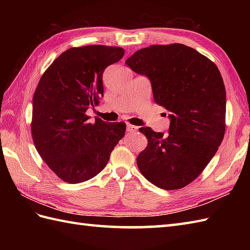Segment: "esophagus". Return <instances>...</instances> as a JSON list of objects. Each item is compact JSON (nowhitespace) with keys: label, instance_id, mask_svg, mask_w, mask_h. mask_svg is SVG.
Here are the masks:
<instances>
[{"label":"esophagus","instance_id":"obj_1","mask_svg":"<svg viewBox=\"0 0 250 250\" xmlns=\"http://www.w3.org/2000/svg\"><path fill=\"white\" fill-rule=\"evenodd\" d=\"M137 130H139V128H137V126L132 125H130V124L126 125V131L130 132V133H132V132H136Z\"/></svg>","mask_w":250,"mask_h":250}]
</instances>
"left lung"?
<instances>
[{"mask_svg": "<svg viewBox=\"0 0 250 250\" xmlns=\"http://www.w3.org/2000/svg\"><path fill=\"white\" fill-rule=\"evenodd\" d=\"M151 83L155 102L167 109L168 134L140 129L147 147L136 159L144 177L176 190L203 172L226 131V88L213 61L183 44L151 45L125 61ZM167 115V114H166Z\"/></svg>", "mask_w": 250, "mask_h": 250, "instance_id": "1", "label": "left lung"}]
</instances>
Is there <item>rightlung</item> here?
I'll return each mask as SVG.
<instances>
[{
  "instance_id": "obj_1",
  "label": "right lung",
  "mask_w": 250,
  "mask_h": 250,
  "mask_svg": "<svg viewBox=\"0 0 250 250\" xmlns=\"http://www.w3.org/2000/svg\"><path fill=\"white\" fill-rule=\"evenodd\" d=\"M124 55L120 47H74L51 63L37 84L32 137L42 159L65 183H83L98 175L125 135V122L90 120L87 115L103 95L104 70Z\"/></svg>"
}]
</instances>
